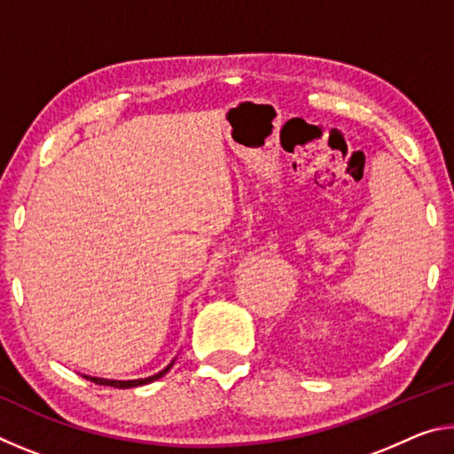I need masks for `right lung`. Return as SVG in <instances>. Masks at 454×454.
Returning <instances> with one entry per match:
<instances>
[{"label":"right lung","mask_w":454,"mask_h":454,"mask_svg":"<svg viewBox=\"0 0 454 454\" xmlns=\"http://www.w3.org/2000/svg\"><path fill=\"white\" fill-rule=\"evenodd\" d=\"M176 360V358H174ZM174 360L170 364H168L164 371H160V372H156V374H152V376H148V379H134V380H114V379H99V376H88V374H83V379H88V380H91V382H96V384H104V387H114V388H132V387H142V384H148V382H153V380H158V379H162V376L170 371V368L174 366Z\"/></svg>","instance_id":"1"}]
</instances>
